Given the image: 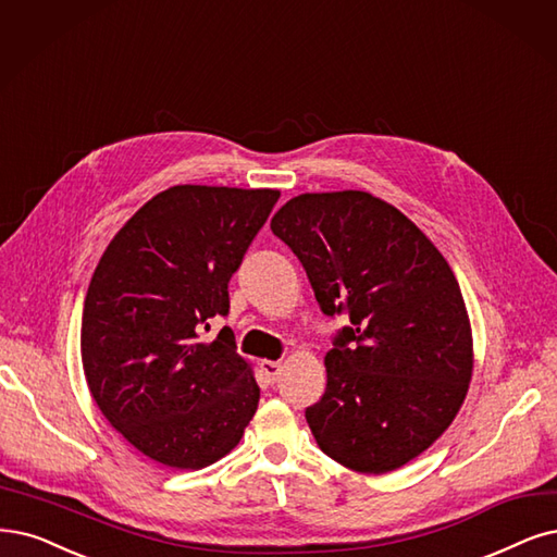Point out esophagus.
Segmentation results:
<instances>
[{"mask_svg": "<svg viewBox=\"0 0 557 557\" xmlns=\"http://www.w3.org/2000/svg\"><path fill=\"white\" fill-rule=\"evenodd\" d=\"M261 372H263L268 383H275L280 372H282V364L275 362V360H261Z\"/></svg>", "mask_w": 557, "mask_h": 557, "instance_id": "obj_1", "label": "esophagus"}]
</instances>
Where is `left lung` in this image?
I'll return each mask as SVG.
<instances>
[{
  "instance_id": "obj_1",
  "label": "left lung",
  "mask_w": 557,
  "mask_h": 557,
  "mask_svg": "<svg viewBox=\"0 0 557 557\" xmlns=\"http://www.w3.org/2000/svg\"><path fill=\"white\" fill-rule=\"evenodd\" d=\"M321 312L351 325L325 354V393L305 410L337 463L383 475L420 457L457 418L472 333L445 257L393 203L362 190L307 193L271 220Z\"/></svg>"
}]
</instances>
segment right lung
I'll use <instances>...</instances> for the list:
<instances>
[{
	"label": "right lung",
	"mask_w": 557,
	"mask_h": 557,
	"mask_svg": "<svg viewBox=\"0 0 557 557\" xmlns=\"http://www.w3.org/2000/svg\"><path fill=\"white\" fill-rule=\"evenodd\" d=\"M280 190L174 185L102 252L82 312V367L100 413L144 457L178 470L215 463L250 424L259 385L213 317Z\"/></svg>",
	"instance_id": "1"
}]
</instances>
